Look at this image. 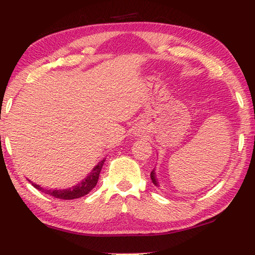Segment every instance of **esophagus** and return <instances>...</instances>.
Returning a JSON list of instances; mask_svg holds the SVG:
<instances>
[{
  "mask_svg": "<svg viewBox=\"0 0 255 255\" xmlns=\"http://www.w3.org/2000/svg\"><path fill=\"white\" fill-rule=\"evenodd\" d=\"M136 133H137V132H136Z\"/></svg>",
  "mask_w": 255,
  "mask_h": 255,
  "instance_id": "34e87169",
  "label": "esophagus"
}]
</instances>
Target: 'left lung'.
Wrapping results in <instances>:
<instances>
[{"label":"left lung","mask_w":255,"mask_h":255,"mask_svg":"<svg viewBox=\"0 0 255 255\" xmlns=\"http://www.w3.org/2000/svg\"><path fill=\"white\" fill-rule=\"evenodd\" d=\"M150 179H152L153 183H154L155 185H157V181H156V179H155V173H154V171L150 172Z\"/></svg>","instance_id":"obj_1"}]
</instances>
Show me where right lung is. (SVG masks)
Returning <instances> with one entry per match:
<instances>
[{"label": "right lung", "instance_id": "1", "mask_svg": "<svg viewBox=\"0 0 255 255\" xmlns=\"http://www.w3.org/2000/svg\"><path fill=\"white\" fill-rule=\"evenodd\" d=\"M105 161H106V159H103V161L99 163L98 165L92 170L91 173L86 176L85 180H83L82 182H80L79 184H76V185H74V187L70 188V189L47 190V189L41 188L40 185L31 182V181H29V182L31 183L34 188L39 190V191L46 193V195H49V196H53L55 198H58V199H63V200L77 199V198H81V197H83L85 195H88V193L91 191V190L94 187H96L97 183H98V180H99V175H100V172H101V169H102L103 163H105Z\"/></svg>", "mask_w": 255, "mask_h": 255}]
</instances>
